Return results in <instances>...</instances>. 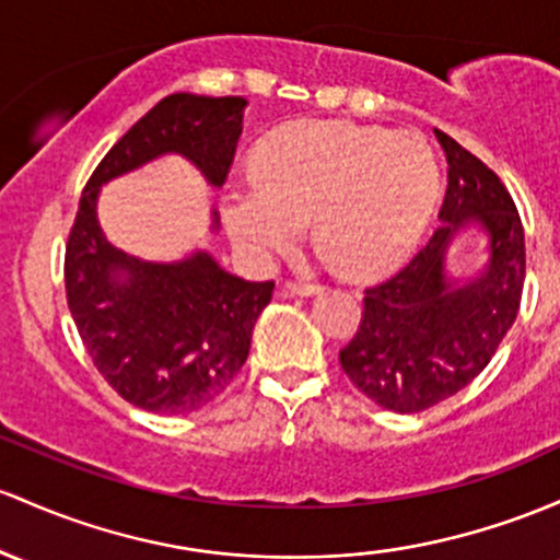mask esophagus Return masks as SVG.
Returning <instances> with one entry per match:
<instances>
[{"label":"esophagus","instance_id":"1","mask_svg":"<svg viewBox=\"0 0 560 560\" xmlns=\"http://www.w3.org/2000/svg\"><path fill=\"white\" fill-rule=\"evenodd\" d=\"M284 298H313V294L322 292V287L311 284V281H287L279 290Z\"/></svg>","mask_w":560,"mask_h":560}]
</instances>
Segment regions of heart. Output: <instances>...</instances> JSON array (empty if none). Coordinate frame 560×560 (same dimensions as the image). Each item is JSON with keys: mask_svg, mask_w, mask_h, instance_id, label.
<instances>
[{"mask_svg": "<svg viewBox=\"0 0 560 560\" xmlns=\"http://www.w3.org/2000/svg\"><path fill=\"white\" fill-rule=\"evenodd\" d=\"M441 170L422 135L350 121H303L270 135L255 175L225 190L231 242L255 260L316 242L359 279L390 273L415 252L435 210Z\"/></svg>", "mask_w": 560, "mask_h": 560, "instance_id": "b5f03b06", "label": "heart"}]
</instances>
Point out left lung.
Segmentation results:
<instances>
[{
    "label": "left lung",
    "mask_w": 560,
    "mask_h": 560,
    "mask_svg": "<svg viewBox=\"0 0 560 560\" xmlns=\"http://www.w3.org/2000/svg\"><path fill=\"white\" fill-rule=\"evenodd\" d=\"M450 186L430 242L385 284L366 290L364 318L340 350L342 372L377 407L411 415L478 377L513 327L526 276L524 225L508 188L481 159L435 130ZM463 228L488 238L472 280L448 273V247Z\"/></svg>",
    "instance_id": "8db88e82"
}]
</instances>
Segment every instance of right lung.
<instances>
[{
  "label": "right lung",
  "mask_w": 560,
  "mask_h": 560,
  "mask_svg": "<svg viewBox=\"0 0 560 560\" xmlns=\"http://www.w3.org/2000/svg\"><path fill=\"white\" fill-rule=\"evenodd\" d=\"M244 97L175 92L106 153L79 199L66 247V294L106 383L153 415H190L223 396L249 355L273 281H244L207 249L151 262L114 247L97 220L106 183L162 156H183L220 188L244 127ZM220 229L212 210L210 231Z\"/></svg>",
  "instance_id": "1"
}]
</instances>
